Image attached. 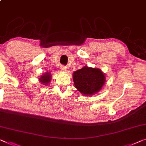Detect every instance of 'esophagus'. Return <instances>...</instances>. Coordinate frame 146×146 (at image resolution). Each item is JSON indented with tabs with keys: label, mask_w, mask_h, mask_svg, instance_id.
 Returning <instances> with one entry per match:
<instances>
[{
	"label": "esophagus",
	"mask_w": 146,
	"mask_h": 146,
	"mask_svg": "<svg viewBox=\"0 0 146 146\" xmlns=\"http://www.w3.org/2000/svg\"><path fill=\"white\" fill-rule=\"evenodd\" d=\"M61 70L64 71V72H67V67L64 66H61Z\"/></svg>",
	"instance_id": "34e87169"
}]
</instances>
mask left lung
<instances>
[{
  "label": "left lung",
  "mask_w": 146,
  "mask_h": 146,
  "mask_svg": "<svg viewBox=\"0 0 146 146\" xmlns=\"http://www.w3.org/2000/svg\"><path fill=\"white\" fill-rule=\"evenodd\" d=\"M74 85L83 95H93L99 92L106 82L105 75L100 69L83 67L73 73Z\"/></svg>",
  "instance_id": "obj_1"
}]
</instances>
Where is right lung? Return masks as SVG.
<instances>
[{"mask_svg": "<svg viewBox=\"0 0 146 146\" xmlns=\"http://www.w3.org/2000/svg\"><path fill=\"white\" fill-rule=\"evenodd\" d=\"M39 80L42 84H48L51 80V74L50 73H46L39 78Z\"/></svg>", "mask_w": 146, "mask_h": 146, "instance_id": "1", "label": "right lung"}]
</instances>
